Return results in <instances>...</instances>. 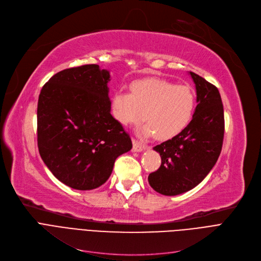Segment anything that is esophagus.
Here are the masks:
<instances>
[{
  "label": "esophagus",
  "instance_id": "esophagus-1",
  "mask_svg": "<svg viewBox=\"0 0 261 261\" xmlns=\"http://www.w3.org/2000/svg\"><path fill=\"white\" fill-rule=\"evenodd\" d=\"M146 146L144 144H142L141 142H139L136 139H133V150L134 151H141L145 148Z\"/></svg>",
  "mask_w": 261,
  "mask_h": 261
}]
</instances>
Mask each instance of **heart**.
Returning <instances> with one entry per match:
<instances>
[{
	"label": "heart",
	"mask_w": 261,
	"mask_h": 261,
	"mask_svg": "<svg viewBox=\"0 0 261 261\" xmlns=\"http://www.w3.org/2000/svg\"><path fill=\"white\" fill-rule=\"evenodd\" d=\"M130 94L117 93L113 114L123 126L138 124L144 118L142 132L157 140H168L185 129L193 117L196 97L186 85L160 78L138 80L129 85Z\"/></svg>",
	"instance_id": "b5f03b06"
}]
</instances>
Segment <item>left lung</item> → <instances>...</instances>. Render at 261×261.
<instances>
[{
    "label": "left lung",
    "mask_w": 261,
    "mask_h": 261,
    "mask_svg": "<svg viewBox=\"0 0 261 261\" xmlns=\"http://www.w3.org/2000/svg\"><path fill=\"white\" fill-rule=\"evenodd\" d=\"M190 73L198 102L193 119L180 134L154 147L161 165L148 175L149 186L165 196L198 186L216 164L222 148L224 114L219 90L202 76Z\"/></svg>",
    "instance_id": "1"
}]
</instances>
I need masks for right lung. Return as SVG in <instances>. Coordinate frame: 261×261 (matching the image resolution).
Masks as SVG:
<instances>
[{"mask_svg":"<svg viewBox=\"0 0 261 261\" xmlns=\"http://www.w3.org/2000/svg\"><path fill=\"white\" fill-rule=\"evenodd\" d=\"M110 71L97 64L61 70L41 89L38 147L54 176L67 187L88 191L110 178L116 159L132 139L111 115Z\"/></svg>","mask_w":261,"mask_h":261,"instance_id":"1","label":"right lung"}]
</instances>
